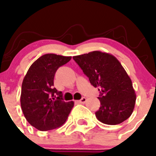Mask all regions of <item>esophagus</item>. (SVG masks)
Listing matches in <instances>:
<instances>
[{
    "label": "esophagus",
    "mask_w": 156,
    "mask_h": 156,
    "mask_svg": "<svg viewBox=\"0 0 156 156\" xmlns=\"http://www.w3.org/2000/svg\"><path fill=\"white\" fill-rule=\"evenodd\" d=\"M86 101H87V98L82 97L80 100H78V102H79V103H85V102H86Z\"/></svg>",
    "instance_id": "34e87169"
}]
</instances>
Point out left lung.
Masks as SVG:
<instances>
[{"instance_id": "1", "label": "left lung", "mask_w": 156, "mask_h": 156, "mask_svg": "<svg viewBox=\"0 0 156 156\" xmlns=\"http://www.w3.org/2000/svg\"><path fill=\"white\" fill-rule=\"evenodd\" d=\"M90 82L100 91V107L95 112L100 122L116 125L132 114L136 95L131 78L115 56L101 51L73 57Z\"/></svg>"}]
</instances>
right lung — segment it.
I'll use <instances>...</instances> for the list:
<instances>
[{
  "mask_svg": "<svg viewBox=\"0 0 156 156\" xmlns=\"http://www.w3.org/2000/svg\"><path fill=\"white\" fill-rule=\"evenodd\" d=\"M71 57L54 54L42 55L33 63L21 86V107L31 126L45 131L61 126L68 118L74 102L63 101L62 91L54 88L57 69Z\"/></svg>",
  "mask_w": 156,
  "mask_h": 156,
  "instance_id": "right-lung-1",
  "label": "right lung"
}]
</instances>
